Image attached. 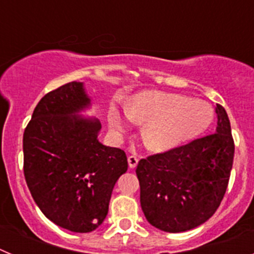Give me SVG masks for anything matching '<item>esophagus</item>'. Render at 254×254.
I'll list each match as a JSON object with an SVG mask.
<instances>
[{
	"label": "esophagus",
	"mask_w": 254,
	"mask_h": 254,
	"mask_svg": "<svg viewBox=\"0 0 254 254\" xmlns=\"http://www.w3.org/2000/svg\"><path fill=\"white\" fill-rule=\"evenodd\" d=\"M137 163H138L137 156H134V155H129V156H128L129 168H132V169H133V168H136V167H137Z\"/></svg>",
	"instance_id": "esophagus-1"
}]
</instances>
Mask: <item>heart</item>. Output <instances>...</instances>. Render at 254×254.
<instances>
[{
  "label": "heart",
  "mask_w": 254,
  "mask_h": 254,
  "mask_svg": "<svg viewBox=\"0 0 254 254\" xmlns=\"http://www.w3.org/2000/svg\"><path fill=\"white\" fill-rule=\"evenodd\" d=\"M127 118L145 123L142 138L147 149L164 152L179 146L205 131L212 121V111L206 103L179 94L143 91L134 96L126 112ZM114 132H123L118 117L111 120Z\"/></svg>",
  "instance_id": "heart-1"
}]
</instances>
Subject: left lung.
<instances>
[{
    "label": "left lung",
    "instance_id": "1",
    "mask_svg": "<svg viewBox=\"0 0 254 254\" xmlns=\"http://www.w3.org/2000/svg\"><path fill=\"white\" fill-rule=\"evenodd\" d=\"M216 114L215 133L138 161L141 207L155 228L190 230L219 208L230 178L234 140L223 105L217 104Z\"/></svg>",
    "mask_w": 254,
    "mask_h": 254
}]
</instances>
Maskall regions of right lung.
Returning <instances> with one entry per match:
<instances>
[{"instance_id":"right-lung-1","label":"right lung","mask_w":254,"mask_h":254,"mask_svg":"<svg viewBox=\"0 0 254 254\" xmlns=\"http://www.w3.org/2000/svg\"><path fill=\"white\" fill-rule=\"evenodd\" d=\"M90 104L81 82L49 91L22 138L24 176L40 211L61 228L90 233L104 221L126 152L98 141L99 121L75 116Z\"/></svg>"}]
</instances>
